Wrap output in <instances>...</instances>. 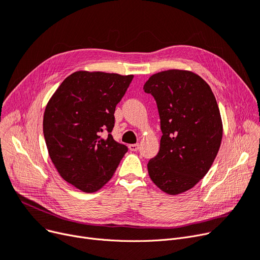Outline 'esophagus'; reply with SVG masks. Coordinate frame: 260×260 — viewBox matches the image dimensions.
Returning <instances> with one entry per match:
<instances>
[{
  "label": "esophagus",
  "mask_w": 260,
  "mask_h": 260,
  "mask_svg": "<svg viewBox=\"0 0 260 260\" xmlns=\"http://www.w3.org/2000/svg\"><path fill=\"white\" fill-rule=\"evenodd\" d=\"M128 148H129V151H132V152H137L139 149V144H129Z\"/></svg>",
  "instance_id": "1"
}]
</instances>
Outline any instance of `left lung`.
I'll return each instance as SVG.
<instances>
[{
    "label": "left lung",
    "instance_id": "1",
    "mask_svg": "<svg viewBox=\"0 0 260 260\" xmlns=\"http://www.w3.org/2000/svg\"><path fill=\"white\" fill-rule=\"evenodd\" d=\"M143 89L157 103L162 132L148 175L163 192L183 193L206 176L219 151L222 122L215 95L198 75L179 70L153 75Z\"/></svg>",
    "mask_w": 260,
    "mask_h": 260
}]
</instances>
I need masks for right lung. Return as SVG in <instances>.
Here are the masks:
<instances>
[{
	"mask_svg": "<svg viewBox=\"0 0 260 260\" xmlns=\"http://www.w3.org/2000/svg\"><path fill=\"white\" fill-rule=\"evenodd\" d=\"M134 76L76 72L49 100L43 133L49 157L62 178L93 193L112 178L127 146L112 136L117 104Z\"/></svg>",
	"mask_w": 260,
	"mask_h": 260,
	"instance_id": "right-lung-1",
	"label": "right lung"
}]
</instances>
